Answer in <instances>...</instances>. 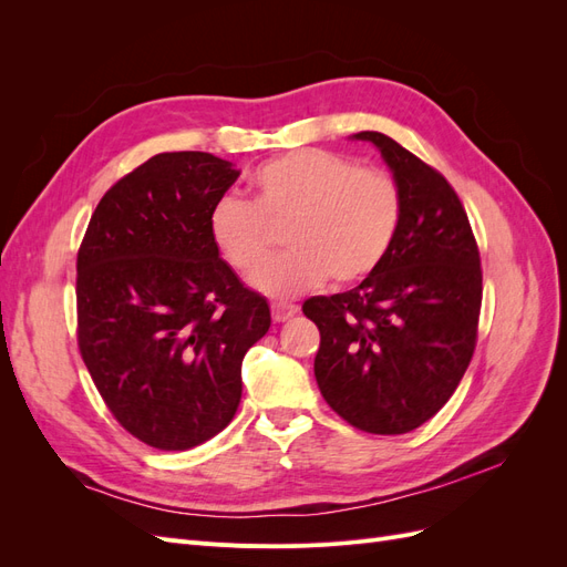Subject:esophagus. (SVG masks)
Segmentation results:
<instances>
[{"label": "esophagus", "mask_w": 567, "mask_h": 567, "mask_svg": "<svg viewBox=\"0 0 567 567\" xmlns=\"http://www.w3.org/2000/svg\"><path fill=\"white\" fill-rule=\"evenodd\" d=\"M296 312H298V305H293V302H284V300L271 302V319L274 321H279V323L288 321Z\"/></svg>", "instance_id": "obj_1"}]
</instances>
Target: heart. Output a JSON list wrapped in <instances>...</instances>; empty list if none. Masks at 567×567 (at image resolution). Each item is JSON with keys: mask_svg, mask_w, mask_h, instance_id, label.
<instances>
[{"mask_svg": "<svg viewBox=\"0 0 567 567\" xmlns=\"http://www.w3.org/2000/svg\"><path fill=\"white\" fill-rule=\"evenodd\" d=\"M246 194L248 200L225 196L213 205L208 234L231 269L257 271L252 284L267 296H298L329 277L338 286L362 281L402 229L404 194L394 175L333 151L298 148L265 161ZM284 224L291 250L266 268L272 229Z\"/></svg>", "mask_w": 567, "mask_h": 567, "instance_id": "obj_1", "label": "heart"}]
</instances>
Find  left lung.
I'll return each mask as SVG.
<instances>
[{
    "label": "left lung",
    "mask_w": 567,
    "mask_h": 567,
    "mask_svg": "<svg viewBox=\"0 0 567 567\" xmlns=\"http://www.w3.org/2000/svg\"><path fill=\"white\" fill-rule=\"evenodd\" d=\"M381 148L404 194L398 241L371 277L315 296L302 312L321 333L315 375L340 419L373 435H402L433 419L466 373L477 342L483 269L454 186L388 134Z\"/></svg>",
    "instance_id": "obj_1"
}]
</instances>
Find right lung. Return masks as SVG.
Returning a JSON list of instances; mask_svg holds the SVG:
<instances>
[{"label":"right lung","instance_id":"obj_1","mask_svg":"<svg viewBox=\"0 0 567 567\" xmlns=\"http://www.w3.org/2000/svg\"><path fill=\"white\" fill-rule=\"evenodd\" d=\"M238 169L203 151L158 153L99 200L78 250V348L115 421L163 452L225 431L246 352L269 331L208 234Z\"/></svg>","mask_w":567,"mask_h":567}]
</instances>
